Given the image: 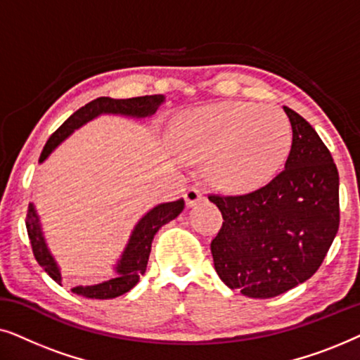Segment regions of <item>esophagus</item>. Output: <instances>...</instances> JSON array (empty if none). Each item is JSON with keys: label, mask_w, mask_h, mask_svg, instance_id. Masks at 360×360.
<instances>
[{"label": "esophagus", "mask_w": 360, "mask_h": 360, "mask_svg": "<svg viewBox=\"0 0 360 360\" xmlns=\"http://www.w3.org/2000/svg\"><path fill=\"white\" fill-rule=\"evenodd\" d=\"M203 198H205V193L198 188V186H191V188L185 191L186 206H195L196 203H200V201Z\"/></svg>", "instance_id": "1"}]
</instances>
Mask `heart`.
Listing matches in <instances>:
<instances>
[{
	"instance_id": "1",
	"label": "heart",
	"mask_w": 360,
	"mask_h": 360,
	"mask_svg": "<svg viewBox=\"0 0 360 360\" xmlns=\"http://www.w3.org/2000/svg\"><path fill=\"white\" fill-rule=\"evenodd\" d=\"M181 155L206 162L211 184L231 193L269 184L287 160L292 129L282 111L228 101L186 112L174 127Z\"/></svg>"
}]
</instances>
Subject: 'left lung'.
<instances>
[{
	"label": "left lung",
	"mask_w": 360,
	"mask_h": 360,
	"mask_svg": "<svg viewBox=\"0 0 360 360\" xmlns=\"http://www.w3.org/2000/svg\"><path fill=\"white\" fill-rule=\"evenodd\" d=\"M292 124L285 169L245 195H210L223 214L211 240L219 278L249 298H272L319 269L339 228V174L311 124L283 106Z\"/></svg>",
	"instance_id": "left-lung-1"
}]
</instances>
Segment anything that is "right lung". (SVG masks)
<instances>
[{
	"mask_svg": "<svg viewBox=\"0 0 360 360\" xmlns=\"http://www.w3.org/2000/svg\"><path fill=\"white\" fill-rule=\"evenodd\" d=\"M164 95H150V96H137V98H127V100H115L110 96L96 98L88 103V105L82 106L80 110L73 112L53 134L49 137L46 147H44L41 159L39 162H44L49 157V154L65 141L73 131L82 127L85 122L91 121L93 117L100 115H122V116H132V117H147L154 115L162 103H164ZM185 208L184 198L170 201V203L157 205L152 208L149 213H146L136 224L134 231H132L129 243H127L124 252H122L120 262L116 265V278L106 280V282L98 285H88V287H73L72 292L86 298L95 300H111L116 297H121L126 292H129L136 283L139 282L141 275H144L147 260H149L152 239L157 231L162 226L170 223L175 219ZM26 228L27 236L31 239L32 252L36 257L37 264L56 280L58 285H62V275L58 270L56 260H53L52 254L49 252L46 240H44L41 224H39V216L34 210L32 203L27 208L26 216Z\"/></svg>",
	"mask_w": 360,
	"mask_h": 360,
	"instance_id": "add662e5",
	"label": "right lung"
}]
</instances>
